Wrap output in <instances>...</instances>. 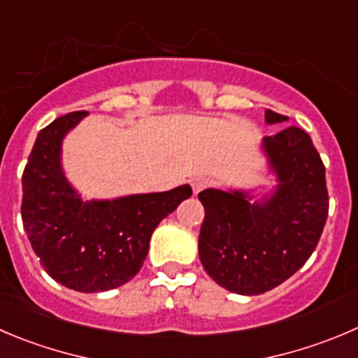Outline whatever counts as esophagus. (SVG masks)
I'll list each match as a JSON object with an SVG mask.
<instances>
[{
  "label": "esophagus",
  "mask_w": 358,
  "mask_h": 358,
  "mask_svg": "<svg viewBox=\"0 0 358 358\" xmlns=\"http://www.w3.org/2000/svg\"><path fill=\"white\" fill-rule=\"evenodd\" d=\"M213 186V179H209V177H196V179H193L192 181V188H193V193H200L203 192V189L210 188Z\"/></svg>",
  "instance_id": "34e87169"
}]
</instances>
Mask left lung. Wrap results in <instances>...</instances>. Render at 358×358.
<instances>
[{
    "label": "left lung",
    "instance_id": "1",
    "mask_svg": "<svg viewBox=\"0 0 358 358\" xmlns=\"http://www.w3.org/2000/svg\"><path fill=\"white\" fill-rule=\"evenodd\" d=\"M287 119L265 110L268 124ZM264 151L279 181L271 199L251 203L243 192L199 193L206 209L200 262L220 287L241 295L265 294L295 274L315 251L329 214L325 165L302 128L265 137Z\"/></svg>",
    "mask_w": 358,
    "mask_h": 358
}]
</instances>
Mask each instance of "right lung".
<instances>
[{
  "label": "right lung",
  "instance_id": "right-lung-1",
  "mask_svg": "<svg viewBox=\"0 0 358 358\" xmlns=\"http://www.w3.org/2000/svg\"><path fill=\"white\" fill-rule=\"evenodd\" d=\"M86 110L40 130L22 173L24 230L47 274L84 294L128 283L144 264L155 228L192 196L188 185L115 200H83L61 170V142Z\"/></svg>",
  "mask_w": 358,
  "mask_h": 358
}]
</instances>
